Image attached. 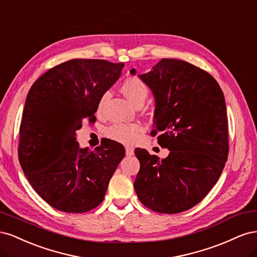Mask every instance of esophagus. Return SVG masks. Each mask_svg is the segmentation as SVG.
Returning <instances> with one entry per match:
<instances>
[{"mask_svg": "<svg viewBox=\"0 0 257 257\" xmlns=\"http://www.w3.org/2000/svg\"><path fill=\"white\" fill-rule=\"evenodd\" d=\"M125 152H126L127 157H132V155H134V149H133V148H131V147L125 148Z\"/></svg>", "mask_w": 257, "mask_h": 257, "instance_id": "34e87169", "label": "esophagus"}]
</instances>
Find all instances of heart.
Returning a JSON list of instances; mask_svg holds the SVG:
<instances>
[{"label": "heart", "mask_w": 257, "mask_h": 257, "mask_svg": "<svg viewBox=\"0 0 257 257\" xmlns=\"http://www.w3.org/2000/svg\"><path fill=\"white\" fill-rule=\"evenodd\" d=\"M121 91L133 105L144 103L149 93L147 84L137 77H127L121 84ZM107 94L98 99L97 112H102ZM143 127L138 123H118L108 127L105 134L108 138L124 145H133L141 135Z\"/></svg>", "instance_id": "heart-1"}]
</instances>
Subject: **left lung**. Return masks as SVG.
<instances>
[{
    "mask_svg": "<svg viewBox=\"0 0 257 257\" xmlns=\"http://www.w3.org/2000/svg\"><path fill=\"white\" fill-rule=\"evenodd\" d=\"M130 73L135 76L136 69ZM138 77L155 99L152 134L161 132L159 144L169 154L160 160L137 148L136 194L153 211H185L213 188L227 161L224 94L211 75L181 60L162 59Z\"/></svg>",
    "mask_w": 257,
    "mask_h": 257,
    "instance_id": "left-lung-1",
    "label": "left lung"
}]
</instances>
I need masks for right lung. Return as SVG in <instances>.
Wrapping results in <instances>:
<instances>
[{"instance_id": "obj_1", "label": "right lung", "mask_w": 257, "mask_h": 257, "mask_svg": "<svg viewBox=\"0 0 257 257\" xmlns=\"http://www.w3.org/2000/svg\"><path fill=\"white\" fill-rule=\"evenodd\" d=\"M123 66L69 60L46 72L28 93L19 162L35 192L60 211L83 213L97 207L125 155L124 147L110 139L90 150L76 138L83 119L95 120L98 99L120 78Z\"/></svg>"}]
</instances>
